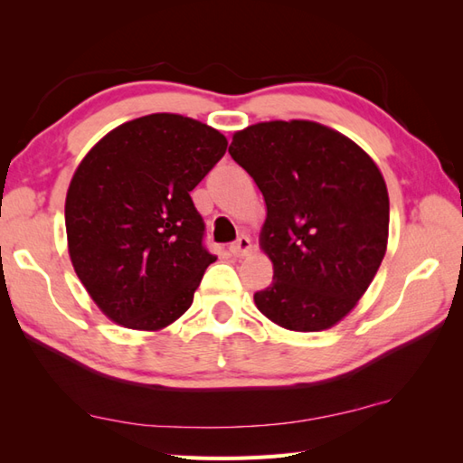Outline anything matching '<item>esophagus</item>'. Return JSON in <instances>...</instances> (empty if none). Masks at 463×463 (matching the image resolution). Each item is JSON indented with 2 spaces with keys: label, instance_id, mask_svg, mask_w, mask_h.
<instances>
[{
  "label": "esophagus",
  "instance_id": "1",
  "mask_svg": "<svg viewBox=\"0 0 463 463\" xmlns=\"http://www.w3.org/2000/svg\"><path fill=\"white\" fill-rule=\"evenodd\" d=\"M250 249H252V244H250V239L247 237V234H241L237 241L229 244V252L232 254V257H247Z\"/></svg>",
  "mask_w": 463,
  "mask_h": 463
}]
</instances>
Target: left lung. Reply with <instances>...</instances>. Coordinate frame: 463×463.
<instances>
[{
	"label": "left lung",
	"instance_id": "left-lung-1",
	"mask_svg": "<svg viewBox=\"0 0 463 463\" xmlns=\"http://www.w3.org/2000/svg\"><path fill=\"white\" fill-rule=\"evenodd\" d=\"M229 153L267 203L260 244L272 284L254 292L282 328L334 326L386 254L390 201L383 176L348 137L312 121H270L234 133Z\"/></svg>",
	"mask_w": 463,
	"mask_h": 463
}]
</instances>
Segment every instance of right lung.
I'll return each mask as SVG.
<instances>
[{"mask_svg":"<svg viewBox=\"0 0 463 463\" xmlns=\"http://www.w3.org/2000/svg\"><path fill=\"white\" fill-rule=\"evenodd\" d=\"M226 145L209 125L155 113L117 127L81 161L65 201L69 257L113 322L159 330L189 310L216 260L191 191Z\"/></svg>","mask_w":463,"mask_h":463,"instance_id":"obj_1","label":"right lung"}]
</instances>
